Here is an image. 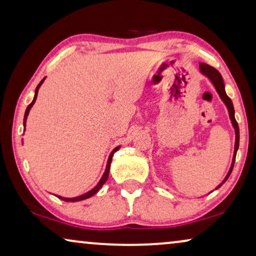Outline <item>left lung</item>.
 Returning <instances> with one entry per match:
<instances>
[{
	"label": "left lung",
	"instance_id": "1",
	"mask_svg": "<svg viewBox=\"0 0 256 256\" xmlns=\"http://www.w3.org/2000/svg\"><path fill=\"white\" fill-rule=\"evenodd\" d=\"M199 71H200L202 74L205 76L206 78H208L210 82H212V85L214 86L216 93L219 94L220 99L222 100V102L225 104V106L227 107V110H228V115H230V122H232L234 132H236V144H234V152H233L232 164H230V168L228 172H227V174H226V177L224 178V180L222 182V183H220L218 186L216 188H219L224 183H225L227 180H228L230 174V172H232V170H233L234 162H236V152H238V149H239V140H240L239 126H238V122L236 120V116H234V113H236V112H234L233 102H232V100H230V98L227 96L226 90H225V84H224V79H222V74H220V73H219V71H216L214 68H212V66L205 64V62H200V64H199Z\"/></svg>",
	"mask_w": 256,
	"mask_h": 256
}]
</instances>
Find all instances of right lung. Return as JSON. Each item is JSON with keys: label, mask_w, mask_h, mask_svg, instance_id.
I'll use <instances>...</instances> for the list:
<instances>
[{"label": "right lung", "mask_w": 256, "mask_h": 256, "mask_svg": "<svg viewBox=\"0 0 256 256\" xmlns=\"http://www.w3.org/2000/svg\"><path fill=\"white\" fill-rule=\"evenodd\" d=\"M44 80H45V78L42 80V82L38 84V86L36 87V90H34V100H32V102H31L29 106L26 107V114H24V120H23V124H24V129H26V118H28V115H29V112H30V110H31V107L34 106V104L36 102V99H37V94H38V90H40V87L42 86V84L44 82ZM120 149V146H118L116 148H114L113 149V152H110V157H108V160H107V166H106V170H104V174H102V177H101V180H99V183H98L96 186H94L92 190L90 191H88V192H86V194H82V196H78V197H73V198H66V197H62V196H57V197L59 198V199H62V200L64 202H80V200H84V199H87V198H90V197H92V196H94L96 194V192H99V190L101 188H102V185L106 183V180H108V174H110V163H112V158H113V155L115 152H118V150Z\"/></svg>", "instance_id": "obj_1"}]
</instances>
